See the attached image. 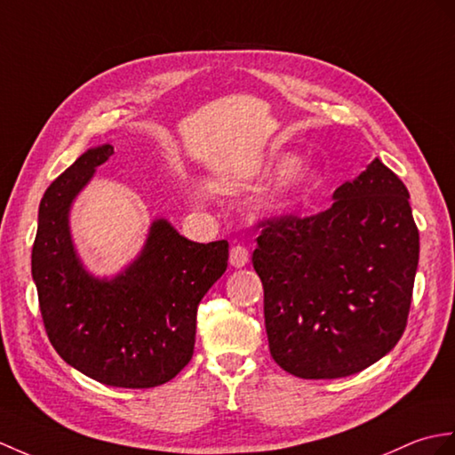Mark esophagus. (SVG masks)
<instances>
[{"instance_id":"esophagus-1","label":"esophagus","mask_w":455,"mask_h":455,"mask_svg":"<svg viewBox=\"0 0 455 455\" xmlns=\"http://www.w3.org/2000/svg\"><path fill=\"white\" fill-rule=\"evenodd\" d=\"M250 261V251L246 246L235 244L230 248V266L232 267H244Z\"/></svg>"}]
</instances>
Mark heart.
<instances>
[{
    "mask_svg": "<svg viewBox=\"0 0 455 455\" xmlns=\"http://www.w3.org/2000/svg\"><path fill=\"white\" fill-rule=\"evenodd\" d=\"M267 172H281L277 184L261 199V209L271 215L292 213L322 182L318 168L310 163L294 161L291 155H279L273 158Z\"/></svg>",
    "mask_w": 455,
    "mask_h": 455,
    "instance_id": "1",
    "label": "heart"
}]
</instances>
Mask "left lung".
I'll return each mask as SVG.
<instances>
[{
	"instance_id": "obj_1",
	"label": "left lung",
	"mask_w": 455,
	"mask_h": 455,
	"mask_svg": "<svg viewBox=\"0 0 455 455\" xmlns=\"http://www.w3.org/2000/svg\"><path fill=\"white\" fill-rule=\"evenodd\" d=\"M333 205L258 223L269 351L283 371L331 379L364 371L405 331L419 230L405 184L374 158Z\"/></svg>"
}]
</instances>
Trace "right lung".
Returning a JSON list of instances; mask_svg holds the SVG:
<instances>
[{"label": "right lung", "mask_w": 455, "mask_h": 455, "mask_svg": "<svg viewBox=\"0 0 455 455\" xmlns=\"http://www.w3.org/2000/svg\"><path fill=\"white\" fill-rule=\"evenodd\" d=\"M112 145L83 153L38 207L33 279L48 339L79 372L114 387H155L192 361L197 306L227 271L228 242L199 244L156 219L145 246L112 279L84 269L69 230L73 199Z\"/></svg>", "instance_id": "right-lung-1"}]
</instances>
